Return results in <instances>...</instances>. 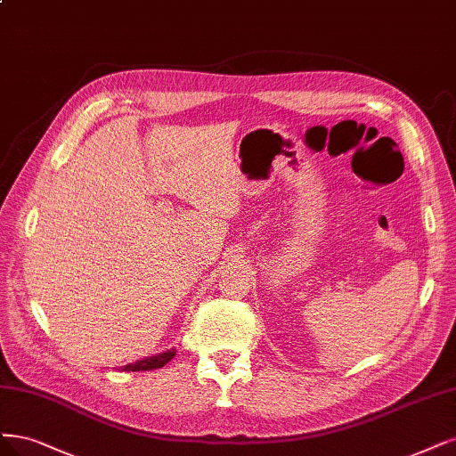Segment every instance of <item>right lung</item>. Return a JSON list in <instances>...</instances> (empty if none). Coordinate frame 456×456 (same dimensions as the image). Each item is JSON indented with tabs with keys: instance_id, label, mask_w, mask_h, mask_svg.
<instances>
[{
	"instance_id": "1",
	"label": "right lung",
	"mask_w": 456,
	"mask_h": 456,
	"mask_svg": "<svg viewBox=\"0 0 456 456\" xmlns=\"http://www.w3.org/2000/svg\"><path fill=\"white\" fill-rule=\"evenodd\" d=\"M175 356V349L171 347L164 353H159V354H152V356H145L141 360H135V362L132 364H126L122 366V371H149V370H159L162 366H166L171 358Z\"/></svg>"
}]
</instances>
